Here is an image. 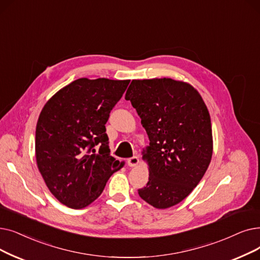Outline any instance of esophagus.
<instances>
[{
  "mask_svg": "<svg viewBox=\"0 0 260 260\" xmlns=\"http://www.w3.org/2000/svg\"><path fill=\"white\" fill-rule=\"evenodd\" d=\"M138 164H139V158L137 156L131 157V158H128V159H127V165L129 167H136Z\"/></svg>",
  "mask_w": 260,
  "mask_h": 260,
  "instance_id": "obj_1",
  "label": "esophagus"
}]
</instances>
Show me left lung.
Wrapping results in <instances>:
<instances>
[{"mask_svg": "<svg viewBox=\"0 0 260 260\" xmlns=\"http://www.w3.org/2000/svg\"><path fill=\"white\" fill-rule=\"evenodd\" d=\"M125 100L136 108L150 139L142 152L149 182L138 193L155 208L172 207L191 193L210 164L207 106L190 84L166 77L133 80Z\"/></svg>", "mask_w": 260, "mask_h": 260, "instance_id": "8db88e82", "label": "left lung"}]
</instances>
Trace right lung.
Segmentation results:
<instances>
[{"mask_svg":"<svg viewBox=\"0 0 260 260\" xmlns=\"http://www.w3.org/2000/svg\"><path fill=\"white\" fill-rule=\"evenodd\" d=\"M128 84L129 80L78 78L43 106L36 126V161L61 204L87 207L124 166L109 154L105 124Z\"/></svg>","mask_w":260,"mask_h":260,"instance_id":"obj_1","label":"right lung"}]
</instances>
